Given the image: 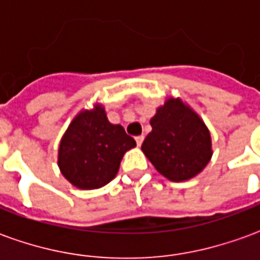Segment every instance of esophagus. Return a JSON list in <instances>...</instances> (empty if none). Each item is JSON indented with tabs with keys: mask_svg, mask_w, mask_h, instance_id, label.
Masks as SVG:
<instances>
[{
	"mask_svg": "<svg viewBox=\"0 0 260 260\" xmlns=\"http://www.w3.org/2000/svg\"><path fill=\"white\" fill-rule=\"evenodd\" d=\"M143 139H145V138H143V136H136L135 138V141H136V145H138V146H141L142 145V142H143Z\"/></svg>",
	"mask_w": 260,
	"mask_h": 260,
	"instance_id": "34e87169",
	"label": "esophagus"
}]
</instances>
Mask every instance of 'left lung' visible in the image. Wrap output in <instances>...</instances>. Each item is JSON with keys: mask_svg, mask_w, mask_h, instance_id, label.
Here are the masks:
<instances>
[{"mask_svg": "<svg viewBox=\"0 0 260 260\" xmlns=\"http://www.w3.org/2000/svg\"><path fill=\"white\" fill-rule=\"evenodd\" d=\"M152 132L142 150L160 174L171 181L189 180L212 157V141L198 114L178 99H169L150 119Z\"/></svg>", "mask_w": 260, "mask_h": 260, "instance_id": "1", "label": "left lung"}]
</instances>
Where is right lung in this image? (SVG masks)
Here are the masks:
<instances>
[{
  "instance_id": "obj_1",
  "label": "right lung",
  "mask_w": 260,
  "mask_h": 260,
  "mask_svg": "<svg viewBox=\"0 0 260 260\" xmlns=\"http://www.w3.org/2000/svg\"><path fill=\"white\" fill-rule=\"evenodd\" d=\"M136 146L121 125L108 122L103 107L82 111L71 122L58 150L65 178L80 189H96L114 180L126 150Z\"/></svg>"
}]
</instances>
